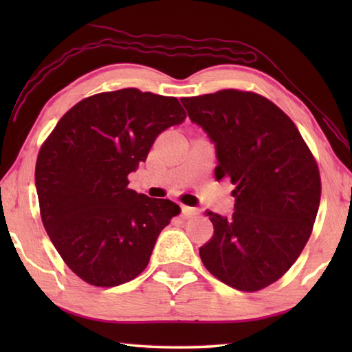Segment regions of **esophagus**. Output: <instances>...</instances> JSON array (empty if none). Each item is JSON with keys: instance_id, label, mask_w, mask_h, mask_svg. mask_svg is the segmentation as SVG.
Returning <instances> with one entry per match:
<instances>
[{"instance_id": "obj_1", "label": "esophagus", "mask_w": 352, "mask_h": 352, "mask_svg": "<svg viewBox=\"0 0 352 352\" xmlns=\"http://www.w3.org/2000/svg\"><path fill=\"white\" fill-rule=\"evenodd\" d=\"M183 210V214L186 216V218H192V216H197L199 213L198 208H193V207H188V206H183L182 207Z\"/></svg>"}]
</instances>
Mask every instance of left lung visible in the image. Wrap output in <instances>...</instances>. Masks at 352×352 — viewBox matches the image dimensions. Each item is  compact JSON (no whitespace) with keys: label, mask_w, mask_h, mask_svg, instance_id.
Wrapping results in <instances>:
<instances>
[{"label":"left lung","mask_w":352,"mask_h":352,"mask_svg":"<svg viewBox=\"0 0 352 352\" xmlns=\"http://www.w3.org/2000/svg\"><path fill=\"white\" fill-rule=\"evenodd\" d=\"M182 102L216 146V180L236 186L231 218L207 213L214 231L199 257L230 287L265 289L289 271L311 234L320 203L315 157L294 121L258 94L223 89Z\"/></svg>","instance_id":"left-lung-1"}]
</instances>
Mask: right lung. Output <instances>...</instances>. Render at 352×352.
Here are the masks:
<instances>
[{
	"mask_svg": "<svg viewBox=\"0 0 352 352\" xmlns=\"http://www.w3.org/2000/svg\"><path fill=\"white\" fill-rule=\"evenodd\" d=\"M186 116L174 96L126 87L81 100L42 144L34 172L42 223L83 281L113 287L148 266L160 231L182 208L129 189V175Z\"/></svg>",
	"mask_w": 352,
	"mask_h": 352,
	"instance_id": "right-lung-1",
	"label": "right lung"
}]
</instances>
